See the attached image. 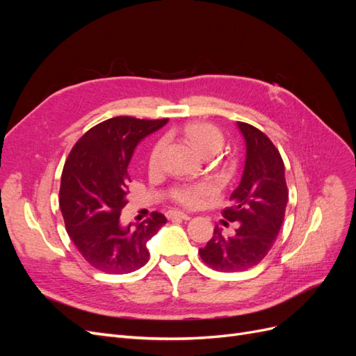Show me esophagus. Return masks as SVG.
<instances>
[{
    "mask_svg": "<svg viewBox=\"0 0 356 356\" xmlns=\"http://www.w3.org/2000/svg\"><path fill=\"white\" fill-rule=\"evenodd\" d=\"M168 217L170 218V220H190V215H187V213H184V212H181V211H170L169 213H168Z\"/></svg>",
    "mask_w": 356,
    "mask_h": 356,
    "instance_id": "obj_1",
    "label": "esophagus"
}]
</instances>
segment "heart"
Returning a JSON list of instances; mask_svg holds the SVG:
<instances>
[{
  "label": "heart",
  "instance_id": "heart-1",
  "mask_svg": "<svg viewBox=\"0 0 356 356\" xmlns=\"http://www.w3.org/2000/svg\"><path fill=\"white\" fill-rule=\"evenodd\" d=\"M184 134L187 136L191 145L195 147L200 154L207 152H215L217 153L222 145V134L220 132L218 127H215L209 123H190L184 127ZM163 139L157 141L152 152H149V165L154 166L159 163V159L161 152H163ZM212 191V187L209 184H202L195 187H182L177 191V200L184 204H196L200 202L204 196H208Z\"/></svg>",
  "mask_w": 356,
  "mask_h": 356
}]
</instances>
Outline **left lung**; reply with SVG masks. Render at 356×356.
Segmentation results:
<instances>
[{
  "instance_id": "8db88e82",
  "label": "left lung",
  "mask_w": 356,
  "mask_h": 356,
  "mask_svg": "<svg viewBox=\"0 0 356 356\" xmlns=\"http://www.w3.org/2000/svg\"><path fill=\"white\" fill-rule=\"evenodd\" d=\"M246 144L242 179L222 217L236 222L233 234L218 225L199 254L203 263L218 272H241L260 263L272 250L282 227L288 202L284 160L277 148L257 127L238 122ZM227 225V222H224Z\"/></svg>"
}]
</instances>
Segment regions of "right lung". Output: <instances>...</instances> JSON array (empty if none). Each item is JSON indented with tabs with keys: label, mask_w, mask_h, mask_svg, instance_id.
I'll return each mask as SVG.
<instances>
[{
	"label": "right lung",
	"mask_w": 356,
	"mask_h": 356,
	"mask_svg": "<svg viewBox=\"0 0 356 356\" xmlns=\"http://www.w3.org/2000/svg\"><path fill=\"white\" fill-rule=\"evenodd\" d=\"M166 123L168 118H108L89 129L65 161L59 191L62 217L75 248L101 272L123 275L141 268L149 257L147 242L166 222L163 213L153 212L139 224H120L134 149Z\"/></svg>",
	"instance_id": "right-lung-1"
}]
</instances>
